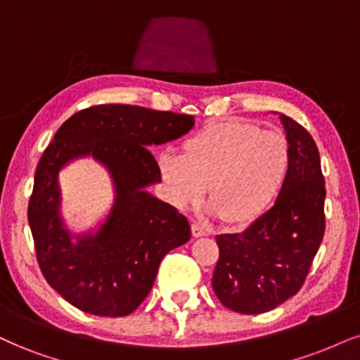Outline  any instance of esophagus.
Instances as JSON below:
<instances>
[{"label":"esophagus","mask_w":360,"mask_h":360,"mask_svg":"<svg viewBox=\"0 0 360 360\" xmlns=\"http://www.w3.org/2000/svg\"><path fill=\"white\" fill-rule=\"evenodd\" d=\"M192 235H193V237H202V235H207V229L203 227L200 221H193V224H192Z\"/></svg>","instance_id":"34e87169"}]
</instances>
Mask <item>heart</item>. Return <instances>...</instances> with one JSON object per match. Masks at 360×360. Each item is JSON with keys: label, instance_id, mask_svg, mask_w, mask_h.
Returning a JSON list of instances; mask_svg holds the SVG:
<instances>
[{"label": "heart", "instance_id": "1", "mask_svg": "<svg viewBox=\"0 0 360 360\" xmlns=\"http://www.w3.org/2000/svg\"><path fill=\"white\" fill-rule=\"evenodd\" d=\"M290 167L287 136L245 120L210 123L185 140L184 153L167 150L158 158L173 205L197 207L208 187L210 212L232 225L260 219L282 193Z\"/></svg>", "mask_w": 360, "mask_h": 360}]
</instances>
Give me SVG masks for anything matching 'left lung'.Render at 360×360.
<instances>
[{
	"label": "left lung",
	"mask_w": 360,
	"mask_h": 360,
	"mask_svg": "<svg viewBox=\"0 0 360 360\" xmlns=\"http://www.w3.org/2000/svg\"><path fill=\"white\" fill-rule=\"evenodd\" d=\"M292 153L285 187L274 207L240 233L217 235L212 287L238 314L269 312L304 285L326 232V185L316 141L281 115Z\"/></svg>",
	"instance_id": "left-lung-1"
}]
</instances>
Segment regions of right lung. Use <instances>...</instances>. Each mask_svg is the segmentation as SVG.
<instances>
[{
	"label": "right lung",
	"mask_w": 360,
	"mask_h": 360,
	"mask_svg": "<svg viewBox=\"0 0 360 360\" xmlns=\"http://www.w3.org/2000/svg\"><path fill=\"white\" fill-rule=\"evenodd\" d=\"M193 117L133 105H95L70 117L46 146L34 172L28 221L41 274L83 312L123 317L152 290L158 265L190 238L187 217L145 192L162 181L146 146L185 135ZM93 154L110 168L117 202L95 238L77 246L57 217V172L66 161Z\"/></svg>",
	"instance_id": "add662e5"
}]
</instances>
